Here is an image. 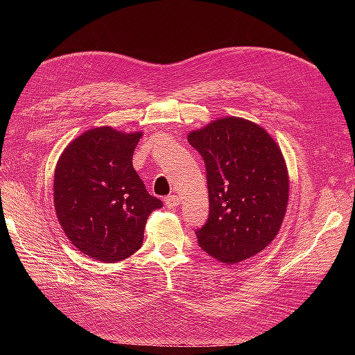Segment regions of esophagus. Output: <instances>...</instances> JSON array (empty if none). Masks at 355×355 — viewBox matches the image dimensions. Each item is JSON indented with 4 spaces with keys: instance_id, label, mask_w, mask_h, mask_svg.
I'll use <instances>...</instances> for the list:
<instances>
[{
    "instance_id": "obj_1",
    "label": "esophagus",
    "mask_w": 355,
    "mask_h": 355,
    "mask_svg": "<svg viewBox=\"0 0 355 355\" xmlns=\"http://www.w3.org/2000/svg\"><path fill=\"white\" fill-rule=\"evenodd\" d=\"M164 204H166L167 209H176V207L179 206V197L175 196V194L167 196V197L164 198Z\"/></svg>"
}]
</instances>
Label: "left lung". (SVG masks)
I'll return each mask as SVG.
<instances>
[{
	"label": "left lung",
	"mask_w": 355,
	"mask_h": 355,
	"mask_svg": "<svg viewBox=\"0 0 355 355\" xmlns=\"http://www.w3.org/2000/svg\"><path fill=\"white\" fill-rule=\"evenodd\" d=\"M206 164L210 211L196 231L201 249L223 263L262 252L280 231L288 173L280 146L265 128L239 116L188 135Z\"/></svg>",
	"instance_id": "8db88e82"
}]
</instances>
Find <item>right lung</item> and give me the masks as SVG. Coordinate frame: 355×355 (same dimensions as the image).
Wrapping results in <instances>:
<instances>
[{"mask_svg":"<svg viewBox=\"0 0 355 355\" xmlns=\"http://www.w3.org/2000/svg\"><path fill=\"white\" fill-rule=\"evenodd\" d=\"M141 137L96 127L73 139L58 161L53 196L59 223L92 259L112 263L132 256L144 243L148 216L163 207L133 167Z\"/></svg>","mask_w":355,"mask_h":355,"instance_id":"obj_1","label":"right lung"}]
</instances>
